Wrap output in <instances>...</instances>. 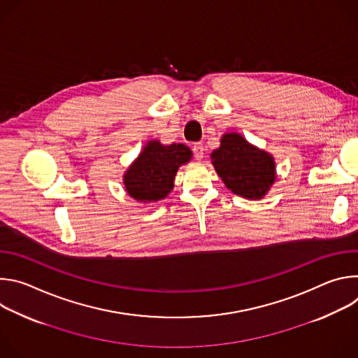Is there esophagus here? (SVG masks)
<instances>
[{"label":"esophagus","mask_w":358,"mask_h":358,"mask_svg":"<svg viewBox=\"0 0 358 358\" xmlns=\"http://www.w3.org/2000/svg\"><path fill=\"white\" fill-rule=\"evenodd\" d=\"M192 151H194V157L196 160L203 159V145H202V143H195L194 147H192Z\"/></svg>","instance_id":"obj_1"}]
</instances>
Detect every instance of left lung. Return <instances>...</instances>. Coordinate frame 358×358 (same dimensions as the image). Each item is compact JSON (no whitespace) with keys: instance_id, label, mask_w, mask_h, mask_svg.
Listing matches in <instances>:
<instances>
[{"instance_id":"obj_1","label":"left lung","mask_w":358,"mask_h":358,"mask_svg":"<svg viewBox=\"0 0 358 358\" xmlns=\"http://www.w3.org/2000/svg\"><path fill=\"white\" fill-rule=\"evenodd\" d=\"M211 160L225 187L246 199H262L276 181L273 156L239 133L222 134Z\"/></svg>"}]
</instances>
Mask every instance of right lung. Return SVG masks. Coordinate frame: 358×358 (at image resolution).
<instances>
[{
	"mask_svg": "<svg viewBox=\"0 0 358 358\" xmlns=\"http://www.w3.org/2000/svg\"><path fill=\"white\" fill-rule=\"evenodd\" d=\"M191 159L192 151L182 143L163 144L160 140H148L123 174L127 195L141 203L164 199L174 188L178 169Z\"/></svg>",
	"mask_w": 358,
	"mask_h": 358,
	"instance_id": "right-lung-1",
	"label": "right lung"
}]
</instances>
